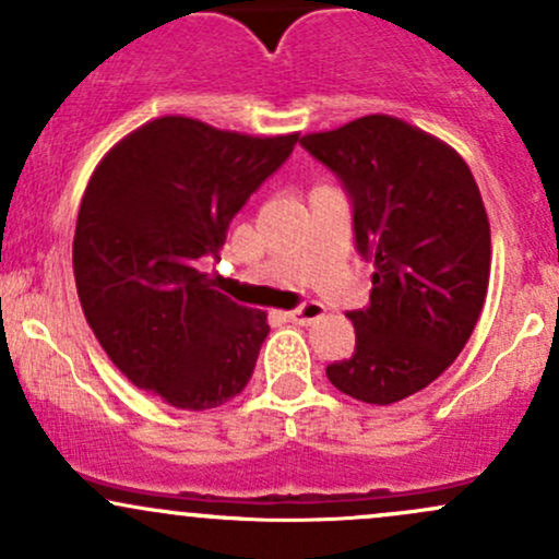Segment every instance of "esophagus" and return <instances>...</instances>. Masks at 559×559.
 Listing matches in <instances>:
<instances>
[{
  "label": "esophagus",
  "mask_w": 559,
  "mask_h": 559,
  "mask_svg": "<svg viewBox=\"0 0 559 559\" xmlns=\"http://www.w3.org/2000/svg\"><path fill=\"white\" fill-rule=\"evenodd\" d=\"M287 317H290L296 325H311V322H317V320H322V317H325V306L311 301V304L298 306V309H293Z\"/></svg>",
  "instance_id": "obj_1"
}]
</instances>
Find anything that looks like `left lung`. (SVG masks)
Returning <instances> with one entry per match:
<instances>
[{"label":"left lung","mask_w":559,"mask_h":559,"mask_svg":"<svg viewBox=\"0 0 559 559\" xmlns=\"http://www.w3.org/2000/svg\"><path fill=\"white\" fill-rule=\"evenodd\" d=\"M354 202V237L373 261L365 309L349 311L357 349L328 365L338 392L392 405L453 365L488 296L490 224L464 157L405 119L368 114L306 133Z\"/></svg>","instance_id":"obj_1"}]
</instances>
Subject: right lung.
<instances>
[{"mask_svg": "<svg viewBox=\"0 0 559 559\" xmlns=\"http://www.w3.org/2000/svg\"><path fill=\"white\" fill-rule=\"evenodd\" d=\"M296 141L159 117L98 162L76 215V293L98 344L138 389L210 411L248 386L266 311L215 290L202 261L218 255L234 215Z\"/></svg>", "mask_w": 559, "mask_h": 559, "instance_id": "obj_1", "label": "right lung"}]
</instances>
